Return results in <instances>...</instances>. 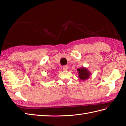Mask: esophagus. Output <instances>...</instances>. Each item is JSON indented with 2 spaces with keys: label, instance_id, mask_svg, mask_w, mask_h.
Listing matches in <instances>:
<instances>
[{
  "label": "esophagus",
  "instance_id": "34e87169",
  "mask_svg": "<svg viewBox=\"0 0 126 126\" xmlns=\"http://www.w3.org/2000/svg\"><path fill=\"white\" fill-rule=\"evenodd\" d=\"M68 65H64L63 66V69L64 71H67L68 70Z\"/></svg>",
  "mask_w": 126,
  "mask_h": 126
}]
</instances>
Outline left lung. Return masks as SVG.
<instances>
[{
  "mask_svg": "<svg viewBox=\"0 0 126 126\" xmlns=\"http://www.w3.org/2000/svg\"><path fill=\"white\" fill-rule=\"evenodd\" d=\"M79 73V77L82 81H84L88 79L92 75V73L89 71L87 68L82 67L79 69H77Z\"/></svg>",
  "mask_w": 126,
  "mask_h": 126,
  "instance_id": "obj_1",
  "label": "left lung"
}]
</instances>
